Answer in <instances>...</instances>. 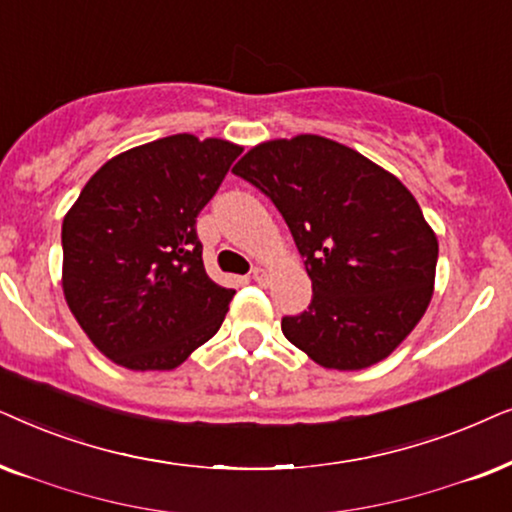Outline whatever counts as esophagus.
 <instances>
[{
	"mask_svg": "<svg viewBox=\"0 0 512 512\" xmlns=\"http://www.w3.org/2000/svg\"><path fill=\"white\" fill-rule=\"evenodd\" d=\"M269 271L267 269H264V267H255V269H252V281H255V283H260V285H267L269 283Z\"/></svg>",
	"mask_w": 512,
	"mask_h": 512,
	"instance_id": "esophagus-1",
	"label": "esophagus"
}]
</instances>
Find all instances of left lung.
Returning a JSON list of instances; mask_svg holds the SVG:
<instances>
[{
    "mask_svg": "<svg viewBox=\"0 0 512 512\" xmlns=\"http://www.w3.org/2000/svg\"><path fill=\"white\" fill-rule=\"evenodd\" d=\"M274 201L306 257L309 311L288 342L327 370L391 356L433 297L438 236L410 189L356 149L320 135L260 142L234 166Z\"/></svg>",
    "mask_w": 512,
    "mask_h": 512,
    "instance_id": "left-lung-1",
    "label": "left lung"
}]
</instances>
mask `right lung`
Segmentation results:
<instances>
[{
    "instance_id": "right-lung-1",
    "label": "right lung",
    "mask_w": 512,
    "mask_h": 512,
    "mask_svg": "<svg viewBox=\"0 0 512 512\" xmlns=\"http://www.w3.org/2000/svg\"><path fill=\"white\" fill-rule=\"evenodd\" d=\"M241 145L177 133L112 156L63 220V292L95 349L175 370L220 330L236 290L210 281L196 217Z\"/></svg>"
}]
</instances>
